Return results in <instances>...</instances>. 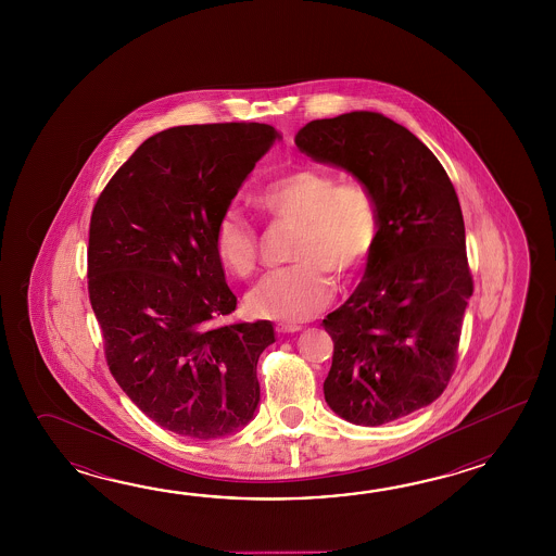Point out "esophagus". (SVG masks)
<instances>
[{
    "label": "esophagus",
    "mask_w": 556,
    "mask_h": 556,
    "mask_svg": "<svg viewBox=\"0 0 556 556\" xmlns=\"http://www.w3.org/2000/svg\"><path fill=\"white\" fill-rule=\"evenodd\" d=\"M300 330H302V326H298V324H288V321L276 324V331L278 333H295V331Z\"/></svg>",
    "instance_id": "esophagus-1"
}]
</instances>
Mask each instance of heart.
Here are the masks:
<instances>
[{
    "label": "heart",
    "mask_w": 556,
    "mask_h": 556,
    "mask_svg": "<svg viewBox=\"0 0 556 556\" xmlns=\"http://www.w3.org/2000/svg\"><path fill=\"white\" fill-rule=\"evenodd\" d=\"M274 220L295 225L290 258L294 264L266 274L249 294L262 318L302 321L330 302V274L348 278L376 249L379 214L371 192L354 180L300 168L274 178L254 197ZM214 249L228 273L247 278L258 264V232L244 214L228 208L214 226Z\"/></svg>",
    "instance_id": "1"
}]
</instances>
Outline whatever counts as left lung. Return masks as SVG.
<instances>
[{"instance_id": "left-lung-1", "label": "left lung", "mask_w": 556, "mask_h": 556, "mask_svg": "<svg viewBox=\"0 0 556 556\" xmlns=\"http://www.w3.org/2000/svg\"><path fill=\"white\" fill-rule=\"evenodd\" d=\"M294 141L357 178L378 206L364 280L321 326L333 340L331 412L383 426L435 402L455 369L472 294L459 199L438 156L381 113L309 121Z\"/></svg>"}]
</instances>
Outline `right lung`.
Wrapping results in <instances>:
<instances>
[{
    "label": "right lung",
    "mask_w": 556,
    "mask_h": 556,
    "mask_svg": "<svg viewBox=\"0 0 556 556\" xmlns=\"http://www.w3.org/2000/svg\"><path fill=\"white\" fill-rule=\"evenodd\" d=\"M280 139L262 123L161 130L94 204L87 276L106 364L142 414L182 438H225L258 409L256 366L274 326L216 324L237 295L214 226Z\"/></svg>",
    "instance_id": "obj_1"
}]
</instances>
